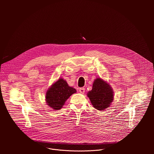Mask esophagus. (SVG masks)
Instances as JSON below:
<instances>
[{"label": "esophagus", "instance_id": "obj_1", "mask_svg": "<svg viewBox=\"0 0 154 154\" xmlns=\"http://www.w3.org/2000/svg\"><path fill=\"white\" fill-rule=\"evenodd\" d=\"M79 91H80V93L84 94L85 92V89L84 88H80L79 89Z\"/></svg>", "mask_w": 154, "mask_h": 154}]
</instances>
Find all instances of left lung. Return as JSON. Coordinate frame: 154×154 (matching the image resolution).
I'll use <instances>...</instances> for the list:
<instances>
[{
    "mask_svg": "<svg viewBox=\"0 0 154 154\" xmlns=\"http://www.w3.org/2000/svg\"><path fill=\"white\" fill-rule=\"evenodd\" d=\"M91 104L97 110H104L111 105L114 99V92L107 82L96 78L93 84L92 90L87 93Z\"/></svg>",
    "mask_w": 154,
    "mask_h": 154,
    "instance_id": "8db88e82",
    "label": "left lung"
}]
</instances>
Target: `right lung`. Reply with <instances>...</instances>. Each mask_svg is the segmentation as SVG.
<instances>
[{
    "instance_id": "1",
    "label": "right lung",
    "mask_w": 154,
    "mask_h": 154,
    "mask_svg": "<svg viewBox=\"0 0 154 154\" xmlns=\"http://www.w3.org/2000/svg\"><path fill=\"white\" fill-rule=\"evenodd\" d=\"M76 92V90L69 86L66 81L60 78L47 90L45 100L49 106L54 110H58L63 107L68 99Z\"/></svg>"
}]
</instances>
